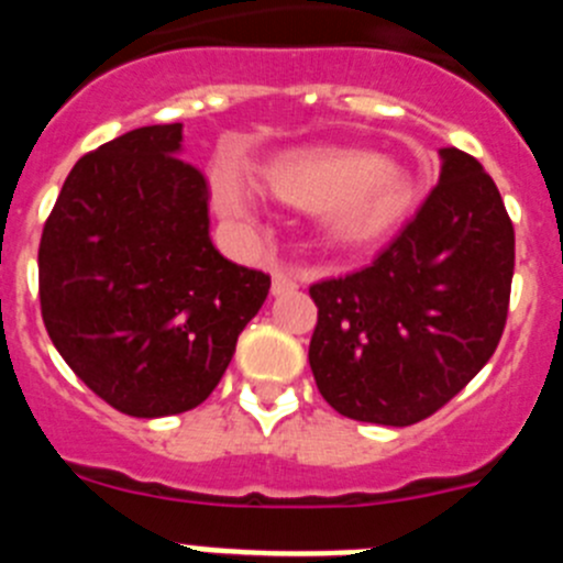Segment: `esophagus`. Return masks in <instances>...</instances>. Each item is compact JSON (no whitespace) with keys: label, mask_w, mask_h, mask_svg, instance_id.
Returning <instances> with one entry per match:
<instances>
[{"label":"esophagus","mask_w":563,"mask_h":563,"mask_svg":"<svg viewBox=\"0 0 563 563\" xmlns=\"http://www.w3.org/2000/svg\"><path fill=\"white\" fill-rule=\"evenodd\" d=\"M298 287L296 276L287 273L285 267H273V296H285V292H292Z\"/></svg>","instance_id":"esophagus-1"}]
</instances>
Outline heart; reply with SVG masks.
<instances>
[{
    "mask_svg": "<svg viewBox=\"0 0 563 563\" xmlns=\"http://www.w3.org/2000/svg\"><path fill=\"white\" fill-rule=\"evenodd\" d=\"M262 188L285 206L316 211L330 245L357 247L389 233L415 197L411 177L389 157L363 148L310 146L278 154L262 168ZM217 206L225 217L251 222L256 200L242 177L217 172Z\"/></svg>",
    "mask_w": 563,
    "mask_h": 563,
    "instance_id": "b5f03b06",
    "label": "heart"
}]
</instances>
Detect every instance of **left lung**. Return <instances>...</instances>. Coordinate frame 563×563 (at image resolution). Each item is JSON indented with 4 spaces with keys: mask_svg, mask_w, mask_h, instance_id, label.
<instances>
[{
    "mask_svg": "<svg viewBox=\"0 0 563 563\" xmlns=\"http://www.w3.org/2000/svg\"><path fill=\"white\" fill-rule=\"evenodd\" d=\"M440 157V183L400 236L369 267L310 287V369L350 420H426L474 380L505 332L514 222L476 157Z\"/></svg>",
    "mask_w": 563,
    "mask_h": 563,
    "instance_id": "obj_1",
    "label": "left lung"
}]
</instances>
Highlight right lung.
Returning <instances> with one entry per match:
<instances>
[{"label": "right lung", "mask_w": 563, "mask_h": 563, "mask_svg": "<svg viewBox=\"0 0 563 563\" xmlns=\"http://www.w3.org/2000/svg\"><path fill=\"white\" fill-rule=\"evenodd\" d=\"M180 146L183 123H161L84 154L38 245L49 341L129 417L200 406L271 290L213 247L208 183Z\"/></svg>", "instance_id": "obj_1"}]
</instances>
